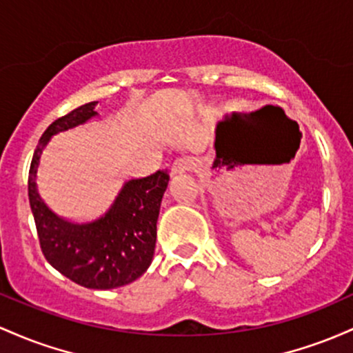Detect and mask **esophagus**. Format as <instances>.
I'll list each match as a JSON object with an SVG mask.
<instances>
[{
    "mask_svg": "<svg viewBox=\"0 0 353 353\" xmlns=\"http://www.w3.org/2000/svg\"><path fill=\"white\" fill-rule=\"evenodd\" d=\"M198 168V161L193 157H180L176 158L172 163V168H170V173L172 175H180V173L185 172H193V170Z\"/></svg>",
    "mask_w": 353,
    "mask_h": 353,
    "instance_id": "34e87169",
    "label": "esophagus"
}]
</instances>
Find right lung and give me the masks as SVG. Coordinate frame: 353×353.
<instances>
[{
  "instance_id": "add662e5",
  "label": "right lung",
  "mask_w": 353,
  "mask_h": 353,
  "mask_svg": "<svg viewBox=\"0 0 353 353\" xmlns=\"http://www.w3.org/2000/svg\"><path fill=\"white\" fill-rule=\"evenodd\" d=\"M98 101L58 118L43 133L28 175V196L43 255L71 282L108 290L143 275L155 252L157 220L170 175L163 170L125 180L100 212L81 220L59 216L38 190L39 161L51 138L97 117Z\"/></svg>"
}]
</instances>
